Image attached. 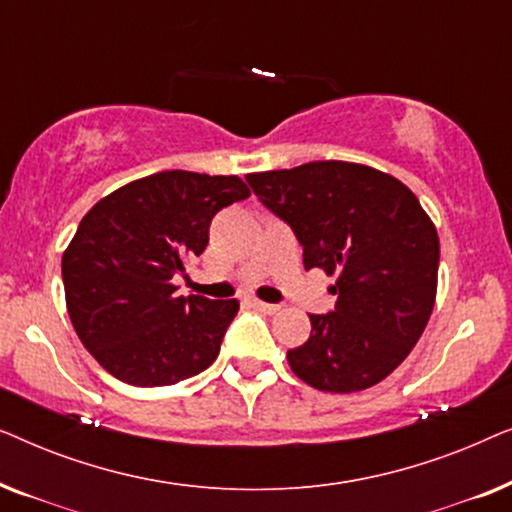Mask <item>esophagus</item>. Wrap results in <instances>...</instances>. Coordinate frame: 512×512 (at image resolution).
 Instances as JSON below:
<instances>
[{
	"label": "esophagus",
	"mask_w": 512,
	"mask_h": 512,
	"mask_svg": "<svg viewBox=\"0 0 512 512\" xmlns=\"http://www.w3.org/2000/svg\"><path fill=\"white\" fill-rule=\"evenodd\" d=\"M249 305L254 307V310L263 312V314H275V312L279 310L277 305H272V303H261V300H249Z\"/></svg>",
	"instance_id": "34e87169"
}]
</instances>
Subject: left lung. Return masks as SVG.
I'll list each match as a JSON object with an SVG mask.
<instances>
[{
	"instance_id": "8db88e82",
	"label": "left lung",
	"mask_w": 512,
	"mask_h": 512,
	"mask_svg": "<svg viewBox=\"0 0 512 512\" xmlns=\"http://www.w3.org/2000/svg\"><path fill=\"white\" fill-rule=\"evenodd\" d=\"M258 200L303 247L305 270L338 275L335 310L310 314L289 366L319 391L373 387L405 361L429 324L440 242L417 195L366 165L317 160L247 174Z\"/></svg>"
}]
</instances>
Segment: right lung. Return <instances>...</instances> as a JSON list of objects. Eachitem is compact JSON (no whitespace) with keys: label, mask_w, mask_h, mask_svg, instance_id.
I'll return each instance as SVG.
<instances>
[{"label":"right lung","mask_w":512,"mask_h":512,"mask_svg":"<svg viewBox=\"0 0 512 512\" xmlns=\"http://www.w3.org/2000/svg\"><path fill=\"white\" fill-rule=\"evenodd\" d=\"M240 177L158 172L83 216L62 256L67 312L83 347L132 387H167L219 356L237 300L177 296L172 277L200 256L209 223L249 198Z\"/></svg>","instance_id":"obj_1"}]
</instances>
